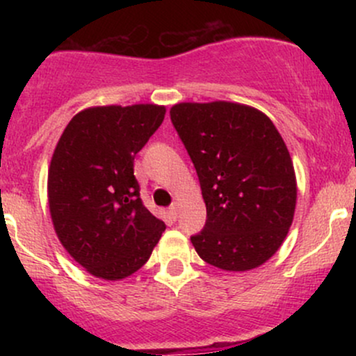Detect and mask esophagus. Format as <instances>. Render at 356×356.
<instances>
[{
    "mask_svg": "<svg viewBox=\"0 0 356 356\" xmlns=\"http://www.w3.org/2000/svg\"><path fill=\"white\" fill-rule=\"evenodd\" d=\"M169 212H170V216H172L174 219H177V214H179V204H177V202H172V204H170Z\"/></svg>",
    "mask_w": 356,
    "mask_h": 356,
    "instance_id": "34e87169",
    "label": "esophagus"
}]
</instances>
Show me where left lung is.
Listing matches in <instances>:
<instances>
[{
	"label": "left lung",
	"instance_id": "8db88e82",
	"mask_svg": "<svg viewBox=\"0 0 356 356\" xmlns=\"http://www.w3.org/2000/svg\"><path fill=\"white\" fill-rule=\"evenodd\" d=\"M201 182L207 219L192 236L197 254L224 271H249L280 249L296 207V175L275 124L232 102L170 108Z\"/></svg>",
	"mask_w": 356,
	"mask_h": 356
}]
</instances>
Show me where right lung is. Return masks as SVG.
<instances>
[{"mask_svg": "<svg viewBox=\"0 0 356 356\" xmlns=\"http://www.w3.org/2000/svg\"><path fill=\"white\" fill-rule=\"evenodd\" d=\"M165 107L137 104L81 110L68 122L48 169V206L60 243L80 266L117 281L147 263L165 231L144 206L134 159Z\"/></svg>", "mask_w": 356, "mask_h": 356, "instance_id": "obj_1", "label": "right lung"}]
</instances>
